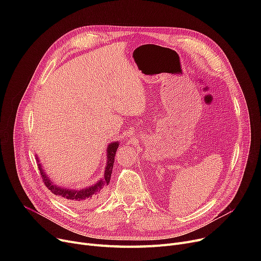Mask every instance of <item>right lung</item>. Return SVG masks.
I'll list each match as a JSON object with an SVG mask.
<instances>
[{
    "mask_svg": "<svg viewBox=\"0 0 261 261\" xmlns=\"http://www.w3.org/2000/svg\"><path fill=\"white\" fill-rule=\"evenodd\" d=\"M118 148V142L111 143L108 148H107V166L105 169V175L102 179H100L96 184H93L92 186L82 188V189H68V188H62L60 186H57L56 184H54L50 182V180L45 174L42 166L41 164L38 165V168L40 169V174L42 176V181L44 182L45 186L51 191L54 195L60 196L64 199L75 201V202H80V203H89L92 202L96 199H98L101 194L103 193L105 188L109 185L110 180H111V174H112V169L114 165V158L116 150ZM38 161V158H37ZM39 162V161H38Z\"/></svg>",
    "mask_w": 261,
    "mask_h": 261,
    "instance_id": "1",
    "label": "right lung"
}]
</instances>
